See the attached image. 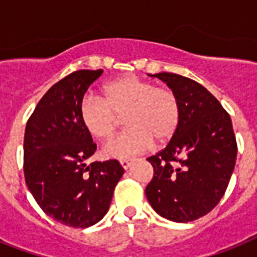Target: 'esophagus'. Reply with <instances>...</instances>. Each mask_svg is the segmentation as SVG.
<instances>
[{
    "instance_id": "34e87169",
    "label": "esophagus",
    "mask_w": 257,
    "mask_h": 257,
    "mask_svg": "<svg viewBox=\"0 0 257 257\" xmlns=\"http://www.w3.org/2000/svg\"><path fill=\"white\" fill-rule=\"evenodd\" d=\"M120 163H121V165H122V168H124V169H129V167L132 165V160H129V159H122Z\"/></svg>"
}]
</instances>
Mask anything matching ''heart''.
Wrapping results in <instances>:
<instances>
[{
    "mask_svg": "<svg viewBox=\"0 0 257 257\" xmlns=\"http://www.w3.org/2000/svg\"><path fill=\"white\" fill-rule=\"evenodd\" d=\"M80 120L93 137L112 136L124 116V132L102 148L108 159H126L153 144L168 141L180 124V102L171 89L159 88L137 76H122L105 84L101 97L88 94L80 102Z\"/></svg>",
    "mask_w": 257,
    "mask_h": 257,
    "instance_id": "b5f03b06",
    "label": "heart"
}]
</instances>
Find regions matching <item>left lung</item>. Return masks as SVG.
I'll use <instances>...</instances> for the list:
<instances>
[{
  "label": "left lung",
  "mask_w": 257,
  "mask_h": 257,
  "mask_svg": "<svg viewBox=\"0 0 257 257\" xmlns=\"http://www.w3.org/2000/svg\"><path fill=\"white\" fill-rule=\"evenodd\" d=\"M160 78L180 102V124L161 152L147 160L155 169L145 195L152 208L176 223L200 219L219 204L236 164L231 117L199 82L175 73Z\"/></svg>",
  "instance_id": "obj_1"
}]
</instances>
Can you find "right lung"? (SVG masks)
Instances as JSON below:
<instances>
[{
  "instance_id": "1",
  "label": "right lung",
  "mask_w": 257,
  "mask_h": 257,
  "mask_svg": "<svg viewBox=\"0 0 257 257\" xmlns=\"http://www.w3.org/2000/svg\"><path fill=\"white\" fill-rule=\"evenodd\" d=\"M98 70H77L44 94L28 120L24 139L26 185L46 215L73 228L98 223L124 175L117 160H86L96 152L80 120V102Z\"/></svg>"
}]
</instances>
